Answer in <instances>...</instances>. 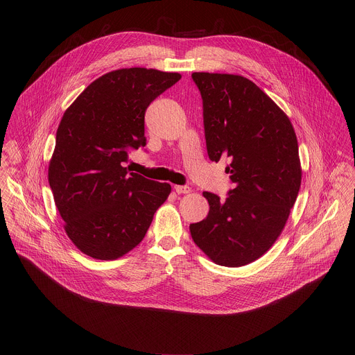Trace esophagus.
<instances>
[{
  "instance_id": "obj_1",
  "label": "esophagus",
  "mask_w": 355,
  "mask_h": 355,
  "mask_svg": "<svg viewBox=\"0 0 355 355\" xmlns=\"http://www.w3.org/2000/svg\"><path fill=\"white\" fill-rule=\"evenodd\" d=\"M174 191L181 195V193H189L191 192V188L187 187V185H174Z\"/></svg>"
}]
</instances>
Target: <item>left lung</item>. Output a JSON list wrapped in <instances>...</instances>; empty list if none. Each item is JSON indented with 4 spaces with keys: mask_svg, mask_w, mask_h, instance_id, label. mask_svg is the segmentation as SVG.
Listing matches in <instances>:
<instances>
[{
    "mask_svg": "<svg viewBox=\"0 0 355 355\" xmlns=\"http://www.w3.org/2000/svg\"><path fill=\"white\" fill-rule=\"evenodd\" d=\"M204 108L208 156L227 159L234 188L222 200L204 192L207 219L189 225L195 244L216 264L260 259L281 234L302 180L293 126L274 101L245 77L192 73Z\"/></svg>",
    "mask_w": 355,
    "mask_h": 355,
    "instance_id": "obj_1",
    "label": "left lung"
}]
</instances>
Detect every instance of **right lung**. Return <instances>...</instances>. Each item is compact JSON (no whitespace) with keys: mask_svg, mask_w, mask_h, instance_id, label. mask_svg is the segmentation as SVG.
Returning <instances> with one entry per match:
<instances>
[{"mask_svg":"<svg viewBox=\"0 0 355 355\" xmlns=\"http://www.w3.org/2000/svg\"><path fill=\"white\" fill-rule=\"evenodd\" d=\"M181 74L121 69L92 81L64 112L49 164V185L76 247L116 260L146 236L171 192L167 182L129 173L132 148L146 146L147 107Z\"/></svg>","mask_w":355,"mask_h":355,"instance_id":"add662e5","label":"right lung"}]
</instances>
